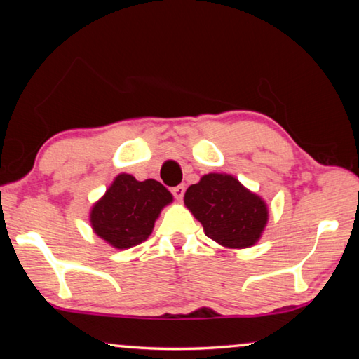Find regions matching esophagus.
I'll return each instance as SVG.
<instances>
[{
  "label": "esophagus",
  "mask_w": 359,
  "mask_h": 359,
  "mask_svg": "<svg viewBox=\"0 0 359 359\" xmlns=\"http://www.w3.org/2000/svg\"><path fill=\"white\" fill-rule=\"evenodd\" d=\"M184 193H185L184 185H177V187L172 188V194H174V198L177 199V201H182V198H184Z\"/></svg>",
  "instance_id": "obj_1"
}]
</instances>
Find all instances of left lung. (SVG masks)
I'll use <instances>...</instances> for the list:
<instances>
[{"label":"left lung","mask_w":359,"mask_h":359,"mask_svg":"<svg viewBox=\"0 0 359 359\" xmlns=\"http://www.w3.org/2000/svg\"><path fill=\"white\" fill-rule=\"evenodd\" d=\"M184 203L205 236L224 248L255 245L269 220L264 199L224 172L204 174L188 187Z\"/></svg>","instance_id":"1"}]
</instances>
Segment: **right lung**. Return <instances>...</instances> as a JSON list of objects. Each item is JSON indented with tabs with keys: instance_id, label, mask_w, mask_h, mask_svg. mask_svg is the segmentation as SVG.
<instances>
[{
	"instance_id": "right-lung-1",
	"label": "right lung",
	"mask_w": 359,
	"mask_h": 359,
	"mask_svg": "<svg viewBox=\"0 0 359 359\" xmlns=\"http://www.w3.org/2000/svg\"><path fill=\"white\" fill-rule=\"evenodd\" d=\"M172 201L158 180L139 182L121 172L90 209V226L111 247L126 250L149 239L156 218Z\"/></svg>"
}]
</instances>
